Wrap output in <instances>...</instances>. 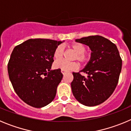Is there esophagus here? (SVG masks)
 <instances>
[{
  "instance_id": "esophagus-1",
  "label": "esophagus",
  "mask_w": 131,
  "mask_h": 131,
  "mask_svg": "<svg viewBox=\"0 0 131 131\" xmlns=\"http://www.w3.org/2000/svg\"><path fill=\"white\" fill-rule=\"evenodd\" d=\"M61 72H62V73L63 74V75H65V74H66L67 73V71H63V70H62V71H61Z\"/></svg>"
}]
</instances>
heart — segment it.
Masks as SVG:
<instances>
[{"label":"heart","instance_id":"b5f03b06","mask_svg":"<svg viewBox=\"0 0 131 131\" xmlns=\"http://www.w3.org/2000/svg\"><path fill=\"white\" fill-rule=\"evenodd\" d=\"M71 49L76 53L75 60H77L83 65L87 64L92 58L93 53L92 51L86 52L85 45L79 42H75L70 45ZM65 54V49L63 45H58L54 50L53 58L55 60L54 68L63 71H74L79 68V64L77 62H69L65 60H60L63 58Z\"/></svg>","mask_w":131,"mask_h":131}]
</instances>
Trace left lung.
<instances>
[{
	"instance_id": "8db88e82",
	"label": "left lung",
	"mask_w": 131,
	"mask_h": 131,
	"mask_svg": "<svg viewBox=\"0 0 131 131\" xmlns=\"http://www.w3.org/2000/svg\"><path fill=\"white\" fill-rule=\"evenodd\" d=\"M76 41L88 45L93 53L92 60L78 73H73L71 83L75 98L86 106H95L106 101L115 91L122 67L116 45L102 36H89ZM86 74L85 77L81 73Z\"/></svg>"
}]
</instances>
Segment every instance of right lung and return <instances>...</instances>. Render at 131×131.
I'll return each mask as SVG.
<instances>
[{"mask_svg":"<svg viewBox=\"0 0 131 131\" xmlns=\"http://www.w3.org/2000/svg\"><path fill=\"white\" fill-rule=\"evenodd\" d=\"M62 41L31 39L17 45L8 63V72L18 96L34 107L47 106L54 99L63 74L50 70L54 50Z\"/></svg>","mask_w":131,"mask_h":131,"instance_id":"right-lung-1","label":"right lung"}]
</instances>
